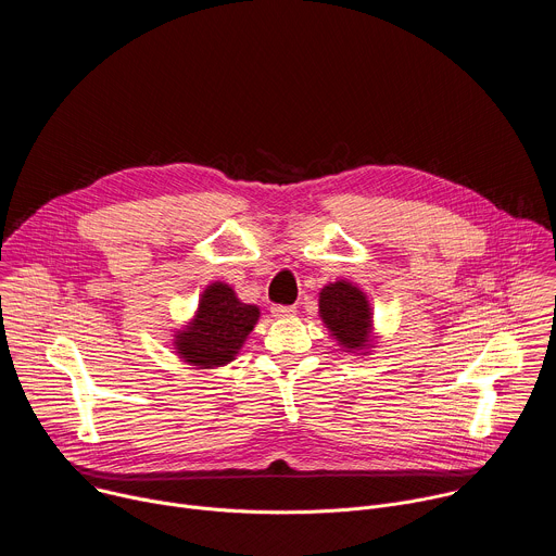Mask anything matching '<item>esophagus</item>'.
<instances>
[{"instance_id":"obj_1","label":"esophagus","mask_w":556,"mask_h":556,"mask_svg":"<svg viewBox=\"0 0 556 556\" xmlns=\"http://www.w3.org/2000/svg\"><path fill=\"white\" fill-rule=\"evenodd\" d=\"M273 316L275 319H288V316H294V307L292 305H273Z\"/></svg>"}]
</instances>
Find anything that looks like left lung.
<instances>
[{
	"instance_id": "obj_1",
	"label": "left lung",
	"mask_w": 556,
	"mask_h": 556,
	"mask_svg": "<svg viewBox=\"0 0 556 556\" xmlns=\"http://www.w3.org/2000/svg\"><path fill=\"white\" fill-rule=\"evenodd\" d=\"M319 316L343 352L369 354L374 337V312L367 294L348 279L328 283L319 292Z\"/></svg>"
}]
</instances>
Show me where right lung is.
Wrapping results in <instances>:
<instances>
[{
    "instance_id": "right-lung-1",
    "label": "right lung",
    "mask_w": 556,
    "mask_h": 556,
    "mask_svg": "<svg viewBox=\"0 0 556 556\" xmlns=\"http://www.w3.org/2000/svg\"><path fill=\"white\" fill-rule=\"evenodd\" d=\"M260 321V307L242 303L224 281L204 288L193 319L174 334L178 358L198 367L215 369L240 354Z\"/></svg>"
}]
</instances>
